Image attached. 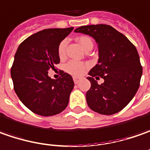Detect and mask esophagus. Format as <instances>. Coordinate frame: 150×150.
<instances>
[{
    "label": "esophagus",
    "instance_id": "1",
    "mask_svg": "<svg viewBox=\"0 0 150 150\" xmlns=\"http://www.w3.org/2000/svg\"><path fill=\"white\" fill-rule=\"evenodd\" d=\"M73 80H74L75 84H78V83L80 82V78H79V77H76V76H75V77H73Z\"/></svg>",
    "mask_w": 150,
    "mask_h": 150
}]
</instances>
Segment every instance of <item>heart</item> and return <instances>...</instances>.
<instances>
[{"mask_svg": "<svg viewBox=\"0 0 150 150\" xmlns=\"http://www.w3.org/2000/svg\"><path fill=\"white\" fill-rule=\"evenodd\" d=\"M77 41L79 42L80 46L83 49L86 50L88 49L93 48V41L91 37L86 35H81L77 38ZM66 40H63L59 43L58 46V55L60 58H63L65 54V49H66ZM86 69V65L84 63H81L79 61L75 60H70L68 63H66L65 65V70L70 75L79 76L81 75L85 72Z\"/></svg>", "mask_w": 150, "mask_h": 150, "instance_id": "obj_1", "label": "heart"}]
</instances>
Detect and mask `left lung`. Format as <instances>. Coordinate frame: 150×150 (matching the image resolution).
<instances>
[{
	"label": "left lung",
	"instance_id": "8db88e82",
	"mask_svg": "<svg viewBox=\"0 0 150 150\" xmlns=\"http://www.w3.org/2000/svg\"><path fill=\"white\" fill-rule=\"evenodd\" d=\"M75 32L92 36L99 48L98 64L87 77L91 83L86 92L87 105L101 115L118 113L131 101L139 87L143 69L135 46L109 25H84ZM94 77H101L105 82L99 85Z\"/></svg>",
	"mask_w": 150,
	"mask_h": 150
}]
</instances>
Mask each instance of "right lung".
<instances>
[{
    "label": "right lung",
    "instance_id": "1",
    "mask_svg": "<svg viewBox=\"0 0 150 150\" xmlns=\"http://www.w3.org/2000/svg\"><path fill=\"white\" fill-rule=\"evenodd\" d=\"M73 29L39 31L21 43L15 54L11 70L14 90L21 101L36 115H55L68 105L75 85L71 75L60 70V77L53 80L48 70H54V65L59 63L58 46Z\"/></svg>",
    "mask_w": 150,
    "mask_h": 150
}]
</instances>
